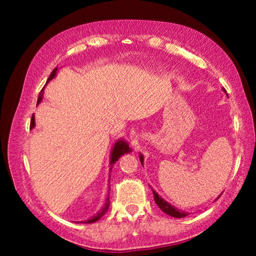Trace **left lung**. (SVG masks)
<instances>
[{
    "label": "left lung",
    "instance_id": "left-lung-1",
    "mask_svg": "<svg viewBox=\"0 0 256 256\" xmlns=\"http://www.w3.org/2000/svg\"><path fill=\"white\" fill-rule=\"evenodd\" d=\"M224 92H227L226 90H224ZM140 162H141V164L144 162V157H142V156H140ZM152 192H154V202L157 203V206L164 212V214H167L168 216H175V218H184V216H188V214H186V212L180 211L178 209H176L175 206H170V203L164 201V198H160V196H158V193L154 192V190H152Z\"/></svg>",
    "mask_w": 256,
    "mask_h": 256
}]
</instances>
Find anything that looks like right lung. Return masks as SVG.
<instances>
[{
  "instance_id": "right-lung-1",
  "label": "right lung",
  "mask_w": 256,
  "mask_h": 256,
  "mask_svg": "<svg viewBox=\"0 0 256 256\" xmlns=\"http://www.w3.org/2000/svg\"><path fill=\"white\" fill-rule=\"evenodd\" d=\"M56 71H58V68H55L54 70L52 71L50 76L48 78V80H47V82H50L56 76ZM42 90L40 94V97H38L37 104H40L42 102ZM34 128V115H32V120H30V128ZM130 151H131V149H130L128 144L124 140H118V142H116L115 146H114V148H112V154H110V170H112V164H114L116 162H118L120 156L124 154H128V152H130ZM110 198H107L106 204L104 206L102 209L99 211L96 216H94L92 218H90L89 220H86V222H84L86 224H92V222H96L97 220L100 219L102 216L106 214V211L108 210V208H110Z\"/></svg>"
}]
</instances>
